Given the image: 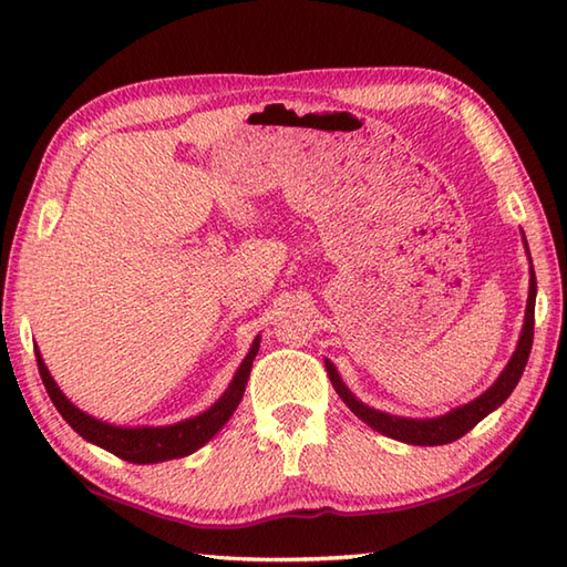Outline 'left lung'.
<instances>
[{
	"label": "left lung",
	"instance_id": "obj_1",
	"mask_svg": "<svg viewBox=\"0 0 567 567\" xmlns=\"http://www.w3.org/2000/svg\"><path fill=\"white\" fill-rule=\"evenodd\" d=\"M524 246H526V238H524ZM528 272H532V280H528V302H526V317H524V329L519 336V343H516V351L509 358L507 368L502 370V375L495 380V384H492L487 392L480 394L477 400L467 402L457 409H451L449 414L433 416V419H404V416L384 414V412H380V409H372L360 400H355V394L343 384L339 370L333 368L331 360H327V372L331 378L333 390L339 392L346 406L351 409L358 419H363L370 429H375L394 441L412 443V445H445V443L463 439L465 433L473 426H477L489 412H495V409L514 392L516 382L522 380V372L526 368V360H528V353H532V343H534V309H536L534 265Z\"/></svg>",
	"mask_w": 567,
	"mask_h": 567
}]
</instances>
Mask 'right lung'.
<instances>
[{
	"instance_id": "add662e5",
	"label": "right lung",
	"mask_w": 567,
	"mask_h": 567,
	"mask_svg": "<svg viewBox=\"0 0 567 567\" xmlns=\"http://www.w3.org/2000/svg\"><path fill=\"white\" fill-rule=\"evenodd\" d=\"M258 348H260V336L252 341L250 351L244 358L240 368L236 370L228 390L207 409V412L185 421H177V424H171V426H134V429L114 426V424H106V421L84 414L82 409H78L63 392H60L39 351H35V363H39L45 392L51 396V402L55 404L60 416H63L84 441L100 445V449L118 455L122 461L148 465V463L173 461V457H185L214 439V433L219 431L228 419H231L240 396L246 392L248 375H250L252 360L258 355Z\"/></svg>"
}]
</instances>
